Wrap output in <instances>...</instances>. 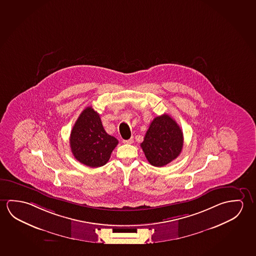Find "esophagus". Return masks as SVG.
Instances as JSON below:
<instances>
[{"label": "esophagus", "mask_w": 256, "mask_h": 256, "mask_svg": "<svg viewBox=\"0 0 256 256\" xmlns=\"http://www.w3.org/2000/svg\"><path fill=\"white\" fill-rule=\"evenodd\" d=\"M124 143H126V144H132V142H134V138H129V140H122Z\"/></svg>", "instance_id": "esophagus-1"}]
</instances>
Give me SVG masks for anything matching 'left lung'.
<instances>
[{
    "mask_svg": "<svg viewBox=\"0 0 256 256\" xmlns=\"http://www.w3.org/2000/svg\"><path fill=\"white\" fill-rule=\"evenodd\" d=\"M140 146L150 164L166 166L182 150V130L169 114L156 116L151 122Z\"/></svg>",
    "mask_w": 256,
    "mask_h": 256,
    "instance_id": "1",
    "label": "left lung"
}]
</instances>
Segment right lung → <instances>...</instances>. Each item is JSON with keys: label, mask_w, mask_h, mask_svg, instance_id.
I'll return each instance as SVG.
<instances>
[{"label": "right lung", "mask_w": 256, "mask_h": 256, "mask_svg": "<svg viewBox=\"0 0 256 256\" xmlns=\"http://www.w3.org/2000/svg\"><path fill=\"white\" fill-rule=\"evenodd\" d=\"M69 142L76 159L92 168L106 164L118 144L116 138L106 132L100 114L92 106L79 116Z\"/></svg>", "instance_id": "1"}]
</instances>
